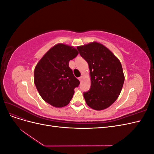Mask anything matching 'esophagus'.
Segmentation results:
<instances>
[{
  "label": "esophagus",
  "instance_id": "esophagus-1",
  "mask_svg": "<svg viewBox=\"0 0 154 154\" xmlns=\"http://www.w3.org/2000/svg\"><path fill=\"white\" fill-rule=\"evenodd\" d=\"M82 78H83V77H82V76H80V78H78V79H79V80H80V82H82Z\"/></svg>",
  "mask_w": 154,
  "mask_h": 154
}]
</instances>
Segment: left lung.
I'll list each match as a JSON object with an SVG mask.
<instances>
[{"mask_svg": "<svg viewBox=\"0 0 154 154\" xmlns=\"http://www.w3.org/2000/svg\"><path fill=\"white\" fill-rule=\"evenodd\" d=\"M77 49L90 69L91 88L83 92L86 103L97 110L108 108L117 100L123 85L122 63L108 48L97 42L78 46Z\"/></svg>", "mask_w": 154, "mask_h": 154, "instance_id": "obj_1", "label": "left lung"}]
</instances>
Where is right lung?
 Segmentation results:
<instances>
[{
  "mask_svg": "<svg viewBox=\"0 0 154 154\" xmlns=\"http://www.w3.org/2000/svg\"><path fill=\"white\" fill-rule=\"evenodd\" d=\"M78 54L73 47L58 44L50 49L35 67V84L42 99L50 105L62 107L71 100L80 82L69 63Z\"/></svg>",
  "mask_w": 154,
  "mask_h": 154,
  "instance_id": "right-lung-1",
  "label": "right lung"
}]
</instances>
